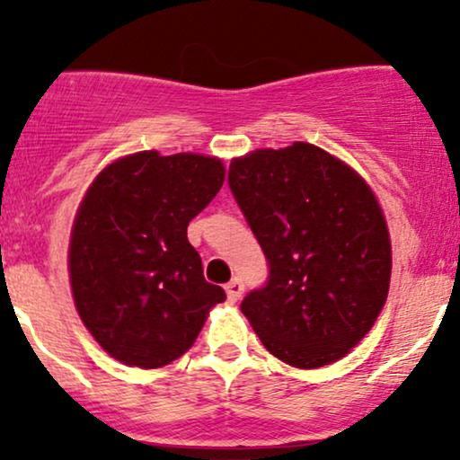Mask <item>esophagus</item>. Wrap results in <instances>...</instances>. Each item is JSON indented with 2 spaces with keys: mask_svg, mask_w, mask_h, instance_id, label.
I'll return each instance as SVG.
<instances>
[{
  "mask_svg": "<svg viewBox=\"0 0 460 460\" xmlns=\"http://www.w3.org/2000/svg\"><path fill=\"white\" fill-rule=\"evenodd\" d=\"M225 292H226V298H229L231 303H235V300L244 294V283H242V279H234V281L226 283Z\"/></svg>",
  "mask_w": 460,
  "mask_h": 460,
  "instance_id": "obj_1",
  "label": "esophagus"
}]
</instances>
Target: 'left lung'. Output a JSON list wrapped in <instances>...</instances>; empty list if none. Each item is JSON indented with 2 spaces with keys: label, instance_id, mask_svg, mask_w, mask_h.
Returning a JSON list of instances; mask_svg holds the SVG:
<instances>
[{
  "label": "left lung",
  "instance_id": "obj_1",
  "mask_svg": "<svg viewBox=\"0 0 460 460\" xmlns=\"http://www.w3.org/2000/svg\"><path fill=\"white\" fill-rule=\"evenodd\" d=\"M229 188L270 268L240 305L261 344L303 369L348 355L376 322L392 277L372 190L309 142L235 157Z\"/></svg>",
  "mask_w": 460,
  "mask_h": 460
}]
</instances>
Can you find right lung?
Listing matches in <instances>:
<instances>
[{
	"mask_svg": "<svg viewBox=\"0 0 460 460\" xmlns=\"http://www.w3.org/2000/svg\"><path fill=\"white\" fill-rule=\"evenodd\" d=\"M225 181L197 153L140 151L99 172L68 244L73 300L99 346L125 366L162 367L190 350L226 298L205 281L188 225Z\"/></svg>",
	"mask_w": 460,
	"mask_h": 460,
	"instance_id": "right-lung-1",
	"label": "right lung"
}]
</instances>
